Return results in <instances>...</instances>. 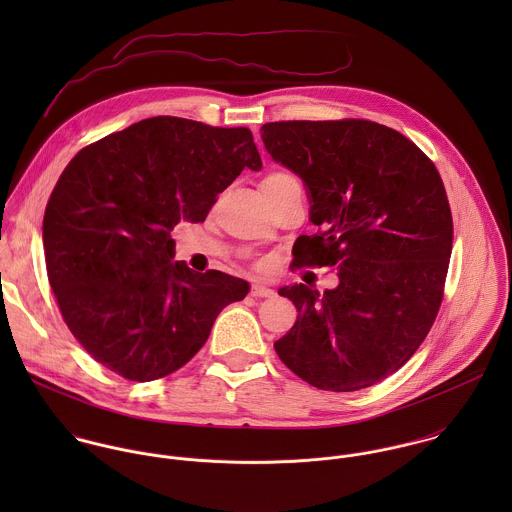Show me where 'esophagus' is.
I'll return each mask as SVG.
<instances>
[{
  "label": "esophagus",
  "mask_w": 512,
  "mask_h": 512,
  "mask_svg": "<svg viewBox=\"0 0 512 512\" xmlns=\"http://www.w3.org/2000/svg\"><path fill=\"white\" fill-rule=\"evenodd\" d=\"M250 295H254V297H272L274 290H270L268 286H262V284H254L252 290H250Z\"/></svg>",
  "instance_id": "1"
}]
</instances>
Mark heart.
<instances>
[{
    "label": "heart",
    "instance_id": "1",
    "mask_svg": "<svg viewBox=\"0 0 512 512\" xmlns=\"http://www.w3.org/2000/svg\"><path fill=\"white\" fill-rule=\"evenodd\" d=\"M293 181L292 175L286 173V171H272L264 181H262V189H268V187H280L284 183H290Z\"/></svg>",
    "mask_w": 512,
    "mask_h": 512
}]
</instances>
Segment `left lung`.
<instances>
[{
  "mask_svg": "<svg viewBox=\"0 0 512 512\" xmlns=\"http://www.w3.org/2000/svg\"><path fill=\"white\" fill-rule=\"evenodd\" d=\"M262 142L307 187L317 234L293 266H337L339 286L280 288L297 319L274 343L282 363L321 390L368 388L406 365L443 299L453 220L436 165L370 120L270 122Z\"/></svg>",
  "mask_w": 512,
  "mask_h": 512,
  "instance_id": "obj_1",
  "label": "left lung"
}]
</instances>
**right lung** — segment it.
<instances>
[{
    "label": "right lung",
    "instance_id": "add662e5",
    "mask_svg": "<svg viewBox=\"0 0 512 512\" xmlns=\"http://www.w3.org/2000/svg\"><path fill=\"white\" fill-rule=\"evenodd\" d=\"M262 159L248 128L155 116L80 149L43 219L47 276L84 351L138 382L187 365L248 282L173 262L171 230L203 222Z\"/></svg>",
    "mask_w": 512,
    "mask_h": 512
}]
</instances>
